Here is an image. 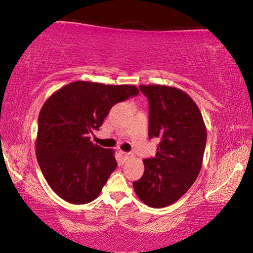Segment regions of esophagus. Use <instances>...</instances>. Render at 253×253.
Instances as JSON below:
<instances>
[{
    "label": "esophagus",
    "instance_id": "esophagus-1",
    "mask_svg": "<svg viewBox=\"0 0 253 253\" xmlns=\"http://www.w3.org/2000/svg\"><path fill=\"white\" fill-rule=\"evenodd\" d=\"M119 154H121V156L124 158V160H128V158L132 157V153H129V152H123V151H119Z\"/></svg>",
    "mask_w": 253,
    "mask_h": 253
}]
</instances>
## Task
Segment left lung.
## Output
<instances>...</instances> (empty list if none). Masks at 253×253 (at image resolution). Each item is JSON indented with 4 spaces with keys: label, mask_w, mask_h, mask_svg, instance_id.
I'll return each mask as SVG.
<instances>
[{
    "label": "left lung",
    "mask_w": 253,
    "mask_h": 253,
    "mask_svg": "<svg viewBox=\"0 0 253 253\" xmlns=\"http://www.w3.org/2000/svg\"><path fill=\"white\" fill-rule=\"evenodd\" d=\"M148 99V137L160 138L155 157L132 183L140 201L152 208L176 202L195 182L202 166L207 128L192 98L168 85H139Z\"/></svg>",
    "instance_id": "1"
}]
</instances>
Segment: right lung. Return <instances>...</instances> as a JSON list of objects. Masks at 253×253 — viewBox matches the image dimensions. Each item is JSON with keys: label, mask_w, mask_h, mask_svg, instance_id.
I'll return each instance as SVG.
<instances>
[{"label": "right lung", "mask_w": 253, "mask_h": 253, "mask_svg": "<svg viewBox=\"0 0 253 253\" xmlns=\"http://www.w3.org/2000/svg\"><path fill=\"white\" fill-rule=\"evenodd\" d=\"M139 93L135 85L76 81L54 92L38 119L37 160L50 187L72 204L100 194L117 166L114 151L90 142L111 107Z\"/></svg>", "instance_id": "obj_1"}]
</instances>
